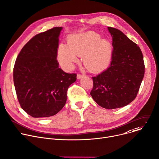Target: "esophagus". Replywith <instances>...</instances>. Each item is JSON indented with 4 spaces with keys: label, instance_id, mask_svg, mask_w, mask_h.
<instances>
[{
    "label": "esophagus",
    "instance_id": "34e87169",
    "mask_svg": "<svg viewBox=\"0 0 159 159\" xmlns=\"http://www.w3.org/2000/svg\"><path fill=\"white\" fill-rule=\"evenodd\" d=\"M84 76V75H82V74H78L77 76V79H82Z\"/></svg>",
    "mask_w": 159,
    "mask_h": 159
}]
</instances>
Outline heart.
<instances>
[{
	"mask_svg": "<svg viewBox=\"0 0 159 159\" xmlns=\"http://www.w3.org/2000/svg\"><path fill=\"white\" fill-rule=\"evenodd\" d=\"M111 41L102 39L93 31L73 35L68 39V45L61 43L57 50V59L62 67L71 68L79 61L78 56L83 55V60L89 69L99 71L110 65L113 54Z\"/></svg>",
	"mask_w": 159,
	"mask_h": 159,
	"instance_id": "heart-1",
	"label": "heart"
}]
</instances>
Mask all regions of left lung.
Masks as SVG:
<instances>
[{"mask_svg":"<svg viewBox=\"0 0 159 159\" xmlns=\"http://www.w3.org/2000/svg\"><path fill=\"white\" fill-rule=\"evenodd\" d=\"M112 38L110 66L93 77L90 94L103 108L114 109L129 105L136 97L144 75L142 52L136 43L117 29L108 27Z\"/></svg>","mask_w":159,"mask_h":159,"instance_id":"8db88e82","label":"left lung"}]
</instances>
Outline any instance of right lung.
Here are the masks:
<instances>
[{"label":"right lung","mask_w":159,"mask_h":159,"mask_svg":"<svg viewBox=\"0 0 159 159\" xmlns=\"http://www.w3.org/2000/svg\"><path fill=\"white\" fill-rule=\"evenodd\" d=\"M62 27H54L30 39L21 50L13 69L16 96L22 109L33 118H47L65 106L67 91L75 73L59 68V36Z\"/></svg>","instance_id":"1"}]
</instances>
